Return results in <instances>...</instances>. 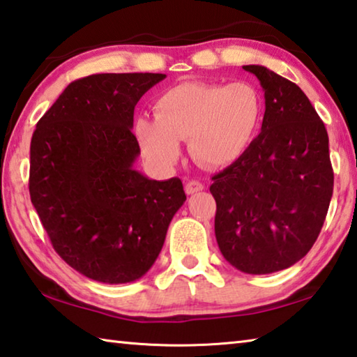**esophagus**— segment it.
Wrapping results in <instances>:
<instances>
[{"instance_id":"34e87169","label":"esophagus","mask_w":357,"mask_h":357,"mask_svg":"<svg viewBox=\"0 0 357 357\" xmlns=\"http://www.w3.org/2000/svg\"><path fill=\"white\" fill-rule=\"evenodd\" d=\"M202 190H204V185L201 182H197V180H190V182H186L185 185L186 195H195V192L202 191Z\"/></svg>"}]
</instances>
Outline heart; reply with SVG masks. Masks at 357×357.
Returning a JSON list of instances; mask_svg holds the SVG:
<instances>
[{
	"label": "heart",
	"instance_id": "b5f03b06",
	"mask_svg": "<svg viewBox=\"0 0 357 357\" xmlns=\"http://www.w3.org/2000/svg\"><path fill=\"white\" fill-rule=\"evenodd\" d=\"M155 119L142 116L135 135L146 158L169 167L188 139L195 160L207 167H224L246 152L264 117V100L252 84L182 83L155 100Z\"/></svg>",
	"mask_w": 357,
	"mask_h": 357
}]
</instances>
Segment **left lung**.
<instances>
[{"instance_id": "1", "label": "left lung", "mask_w": 357, "mask_h": 357, "mask_svg": "<svg viewBox=\"0 0 357 357\" xmlns=\"http://www.w3.org/2000/svg\"><path fill=\"white\" fill-rule=\"evenodd\" d=\"M265 91L261 131L216 174L215 235L230 265L270 274L301 260L317 241L334 188L329 137L299 86L264 66H243Z\"/></svg>"}]
</instances>
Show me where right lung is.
<instances>
[{
    "label": "right lung",
    "instance_id": "obj_1",
    "mask_svg": "<svg viewBox=\"0 0 357 357\" xmlns=\"http://www.w3.org/2000/svg\"><path fill=\"white\" fill-rule=\"evenodd\" d=\"M162 73H98L68 84L36 125L29 195L59 257L103 284L142 278L186 201L182 180L133 167L135 106Z\"/></svg>",
    "mask_w": 357,
    "mask_h": 357
}]
</instances>
